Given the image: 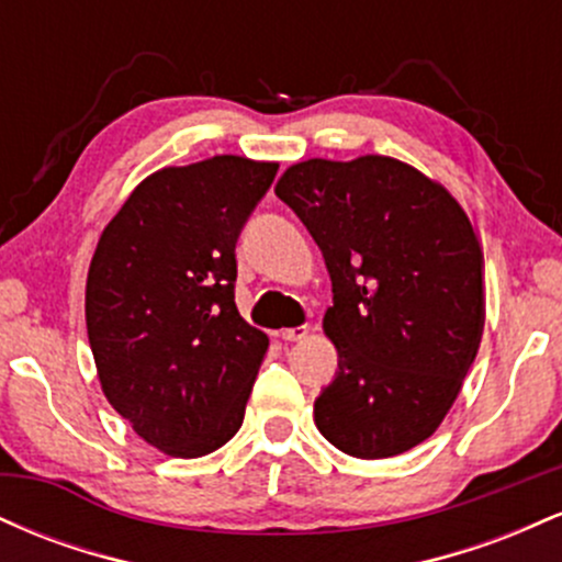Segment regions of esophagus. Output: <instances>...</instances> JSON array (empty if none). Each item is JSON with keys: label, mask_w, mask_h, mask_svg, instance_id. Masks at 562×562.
<instances>
[{"label": "esophagus", "mask_w": 562, "mask_h": 562, "mask_svg": "<svg viewBox=\"0 0 562 562\" xmlns=\"http://www.w3.org/2000/svg\"><path fill=\"white\" fill-rule=\"evenodd\" d=\"M308 325H301V327H288V330H282V340H303L308 338Z\"/></svg>", "instance_id": "1"}]
</instances>
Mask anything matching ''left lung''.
I'll list each match as a JSON object with an SVG mask.
<instances>
[{
    "instance_id": "1",
    "label": "left lung",
    "mask_w": 562,
    "mask_h": 562,
    "mask_svg": "<svg viewBox=\"0 0 562 562\" xmlns=\"http://www.w3.org/2000/svg\"><path fill=\"white\" fill-rule=\"evenodd\" d=\"M333 280L322 327L338 375L314 402L319 434L359 460L436 434L479 353L483 250L443 184L389 156L308 158L274 187Z\"/></svg>"
}]
</instances>
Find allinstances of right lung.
<instances>
[{
  "label": "right lung",
  "instance_id": "add662e5",
  "mask_svg": "<svg viewBox=\"0 0 562 562\" xmlns=\"http://www.w3.org/2000/svg\"><path fill=\"white\" fill-rule=\"evenodd\" d=\"M277 166L214 156L134 187L87 274L102 393L164 454L203 457L240 430L269 338L235 306V243Z\"/></svg>",
  "mask_w": 562,
  "mask_h": 562
}]
</instances>
